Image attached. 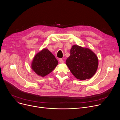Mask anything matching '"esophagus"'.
<instances>
[{
    "label": "esophagus",
    "mask_w": 120,
    "mask_h": 120,
    "mask_svg": "<svg viewBox=\"0 0 120 120\" xmlns=\"http://www.w3.org/2000/svg\"><path fill=\"white\" fill-rule=\"evenodd\" d=\"M59 62L60 63H64V60L62 59H59Z\"/></svg>",
    "instance_id": "obj_1"
}]
</instances>
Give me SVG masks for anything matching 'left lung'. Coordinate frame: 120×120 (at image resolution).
<instances>
[{
  "label": "left lung",
  "instance_id": "8db88e82",
  "mask_svg": "<svg viewBox=\"0 0 120 120\" xmlns=\"http://www.w3.org/2000/svg\"><path fill=\"white\" fill-rule=\"evenodd\" d=\"M66 64L75 78L79 80L89 79L95 74L98 67L97 55L91 49L73 45Z\"/></svg>",
  "mask_w": 120,
  "mask_h": 120
}]
</instances>
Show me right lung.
I'll use <instances>...</instances> for the list:
<instances>
[{
    "label": "right lung",
    "mask_w": 120,
    "mask_h": 120,
    "mask_svg": "<svg viewBox=\"0 0 120 120\" xmlns=\"http://www.w3.org/2000/svg\"><path fill=\"white\" fill-rule=\"evenodd\" d=\"M58 64L54 55L48 49L44 48L34 56L31 68L37 75L44 77L51 72Z\"/></svg>",
    "instance_id": "1"
}]
</instances>
